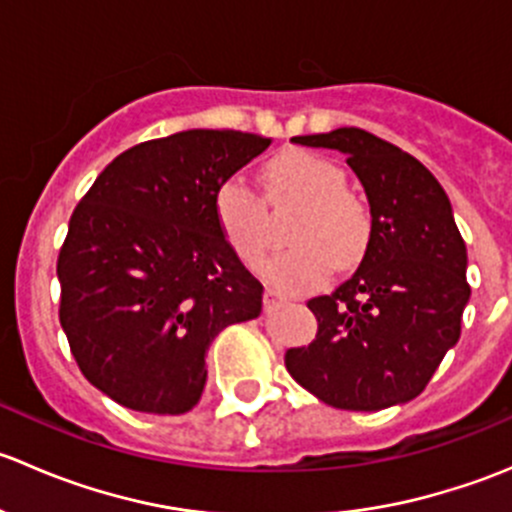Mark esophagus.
Segmentation results:
<instances>
[{"instance_id":"34e87169","label":"esophagus","mask_w":512,"mask_h":512,"mask_svg":"<svg viewBox=\"0 0 512 512\" xmlns=\"http://www.w3.org/2000/svg\"><path fill=\"white\" fill-rule=\"evenodd\" d=\"M285 302H287V297L282 292H277V289H265V307L267 309H275Z\"/></svg>"}]
</instances>
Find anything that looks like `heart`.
<instances>
[{"instance_id":"1","label":"heart","mask_w":512,"mask_h":512,"mask_svg":"<svg viewBox=\"0 0 512 512\" xmlns=\"http://www.w3.org/2000/svg\"><path fill=\"white\" fill-rule=\"evenodd\" d=\"M272 200L292 198L304 205L289 230L297 242L262 265L270 282L282 289H309L324 280L334 262L349 265L364 252L371 215L364 200L347 190V173L332 160L307 151L280 153L265 165ZM213 213L227 245L240 260L255 265L270 245L265 203L237 175L215 188Z\"/></svg>"}]
</instances>
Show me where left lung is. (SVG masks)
I'll return each mask as SVG.
<instances>
[{
  "label": "left lung",
  "instance_id": "1",
  "mask_svg": "<svg viewBox=\"0 0 512 512\" xmlns=\"http://www.w3.org/2000/svg\"><path fill=\"white\" fill-rule=\"evenodd\" d=\"M292 141L347 156L369 200L371 232L354 275L307 302L317 339L287 349V371L334 409L406 404L456 347L471 297L451 200L426 165L361 128Z\"/></svg>",
  "mask_w": 512,
  "mask_h": 512
}]
</instances>
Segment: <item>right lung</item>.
Instances as JSON below:
<instances>
[{
    "instance_id": "right-lung-1",
    "label": "right lung",
    "mask_w": 512,
    "mask_h": 512,
    "mask_svg": "<svg viewBox=\"0 0 512 512\" xmlns=\"http://www.w3.org/2000/svg\"><path fill=\"white\" fill-rule=\"evenodd\" d=\"M270 138L180 131L103 168L59 250V319L81 374L126 409L178 416L200 401L205 354L260 317L262 285L227 245L215 188Z\"/></svg>"
}]
</instances>
